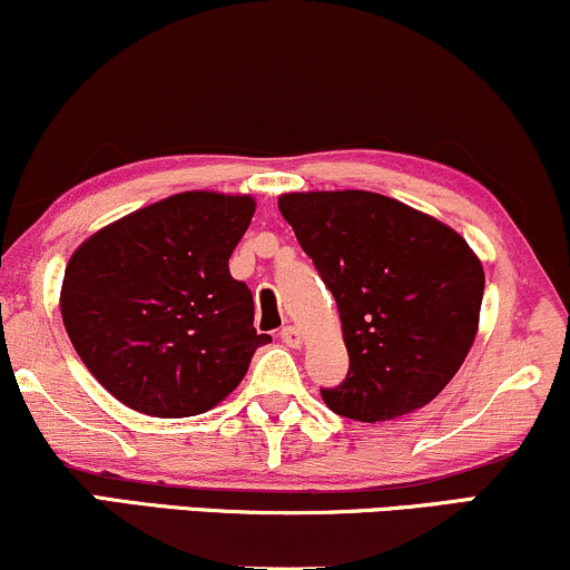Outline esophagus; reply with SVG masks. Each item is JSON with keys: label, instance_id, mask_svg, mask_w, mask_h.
Instances as JSON below:
<instances>
[{"label": "esophagus", "instance_id": "obj_1", "mask_svg": "<svg viewBox=\"0 0 570 570\" xmlns=\"http://www.w3.org/2000/svg\"><path fill=\"white\" fill-rule=\"evenodd\" d=\"M281 340H284L289 347H299L303 345V332H299L297 326H284L281 328Z\"/></svg>", "mask_w": 570, "mask_h": 570}]
</instances>
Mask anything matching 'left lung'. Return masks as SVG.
<instances>
[{"mask_svg": "<svg viewBox=\"0 0 570 570\" xmlns=\"http://www.w3.org/2000/svg\"><path fill=\"white\" fill-rule=\"evenodd\" d=\"M278 209L337 299L351 372L321 390L326 406L358 422L428 406L478 334L485 276L470 244L372 190L284 194Z\"/></svg>", "mask_w": 570, "mask_h": 570, "instance_id": "1", "label": "left lung"}]
</instances>
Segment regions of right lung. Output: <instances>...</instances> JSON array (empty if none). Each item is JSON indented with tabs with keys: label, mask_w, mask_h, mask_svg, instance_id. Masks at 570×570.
<instances>
[{
	"label": "right lung",
	"mask_w": 570,
	"mask_h": 570,
	"mask_svg": "<svg viewBox=\"0 0 570 570\" xmlns=\"http://www.w3.org/2000/svg\"><path fill=\"white\" fill-rule=\"evenodd\" d=\"M255 198L185 190L116 219L66 265L60 315L73 351L125 406L161 420L215 409L259 345L255 299L228 259Z\"/></svg>",
	"instance_id": "right-lung-1"
}]
</instances>
